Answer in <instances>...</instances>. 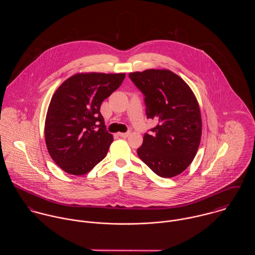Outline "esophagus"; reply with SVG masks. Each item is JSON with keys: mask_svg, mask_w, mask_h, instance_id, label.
Instances as JSON below:
<instances>
[{"mask_svg": "<svg viewBox=\"0 0 255 255\" xmlns=\"http://www.w3.org/2000/svg\"><path fill=\"white\" fill-rule=\"evenodd\" d=\"M129 134H130L129 131H128V132H120V133H119V136H121V137H123V138H127Z\"/></svg>", "mask_w": 255, "mask_h": 255, "instance_id": "34e87169", "label": "esophagus"}]
</instances>
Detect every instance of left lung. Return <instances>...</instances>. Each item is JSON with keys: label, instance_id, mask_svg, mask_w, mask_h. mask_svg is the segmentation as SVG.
Returning <instances> with one entry per match:
<instances>
[{"label": "left lung", "instance_id": "obj_1", "mask_svg": "<svg viewBox=\"0 0 255 255\" xmlns=\"http://www.w3.org/2000/svg\"><path fill=\"white\" fill-rule=\"evenodd\" d=\"M143 93L146 116L158 122L145 133L138 157L159 177L173 178L194 159L202 123L198 102L190 87L168 70H146L128 74Z\"/></svg>", "mask_w": 255, "mask_h": 255}]
</instances>
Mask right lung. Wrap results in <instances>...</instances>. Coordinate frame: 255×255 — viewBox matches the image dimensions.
<instances>
[{"label": "right lung", "instance_id": "add662e5", "mask_svg": "<svg viewBox=\"0 0 255 255\" xmlns=\"http://www.w3.org/2000/svg\"><path fill=\"white\" fill-rule=\"evenodd\" d=\"M125 77V73H76L54 93L45 121V141L51 158L68 174L85 175L106 157L114 138L100 107Z\"/></svg>", "mask_w": 255, "mask_h": 255}]
</instances>
